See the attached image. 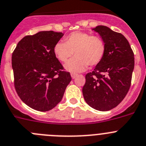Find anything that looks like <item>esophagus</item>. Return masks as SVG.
<instances>
[{"mask_svg": "<svg viewBox=\"0 0 146 146\" xmlns=\"http://www.w3.org/2000/svg\"><path fill=\"white\" fill-rule=\"evenodd\" d=\"M70 75H71V77H72V78H73V79L76 78L77 77V76H78V74H76V73H72Z\"/></svg>", "mask_w": 146, "mask_h": 146, "instance_id": "obj_1", "label": "esophagus"}]
</instances>
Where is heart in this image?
<instances>
[{"label": "heart", "mask_w": 146, "mask_h": 146, "mask_svg": "<svg viewBox=\"0 0 146 146\" xmlns=\"http://www.w3.org/2000/svg\"><path fill=\"white\" fill-rule=\"evenodd\" d=\"M65 42H57L53 51L61 62H66L74 52L75 57L65 65V68L72 73L83 71L88 65H98L105 55V42L100 36L74 32L65 36Z\"/></svg>", "instance_id": "obj_1"}]
</instances>
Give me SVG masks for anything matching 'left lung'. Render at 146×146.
I'll list each match as a JSON object with an SVG mask.
<instances>
[{
	"label": "left lung",
	"mask_w": 146,
	"mask_h": 146,
	"mask_svg": "<svg viewBox=\"0 0 146 146\" xmlns=\"http://www.w3.org/2000/svg\"><path fill=\"white\" fill-rule=\"evenodd\" d=\"M93 30L105 42L106 53L94 70L86 75L82 92L90 107L109 111L123 100L130 89L134 53L122 34L105 26H97Z\"/></svg>",
	"instance_id": "1"
}]
</instances>
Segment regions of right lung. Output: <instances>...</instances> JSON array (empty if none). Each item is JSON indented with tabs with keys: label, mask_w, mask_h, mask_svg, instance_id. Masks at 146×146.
<instances>
[{
	"label": "right lung",
	"mask_w": 146,
	"mask_h": 146,
	"mask_svg": "<svg viewBox=\"0 0 146 146\" xmlns=\"http://www.w3.org/2000/svg\"><path fill=\"white\" fill-rule=\"evenodd\" d=\"M62 32L43 31L26 36L12 54L14 86L18 95L31 108L46 111L62 100L71 81L69 72L54 54V44Z\"/></svg>",
	"instance_id": "obj_1"
}]
</instances>
